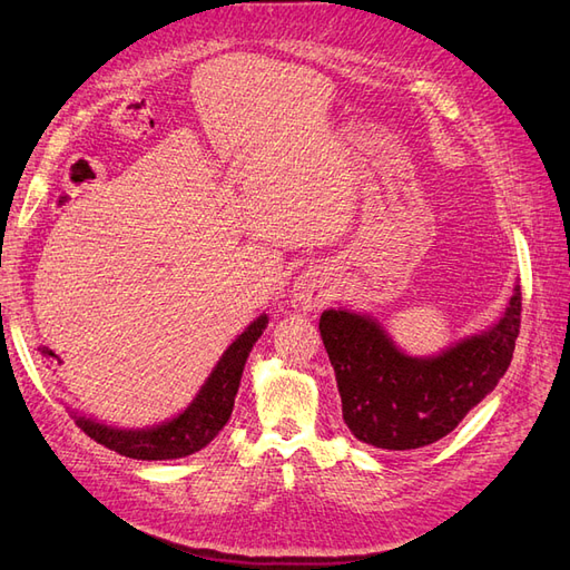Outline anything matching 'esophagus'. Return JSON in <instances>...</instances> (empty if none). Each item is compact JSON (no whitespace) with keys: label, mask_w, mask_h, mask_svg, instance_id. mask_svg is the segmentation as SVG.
Returning a JSON list of instances; mask_svg holds the SVG:
<instances>
[{"label":"esophagus","mask_w":570,"mask_h":570,"mask_svg":"<svg viewBox=\"0 0 570 570\" xmlns=\"http://www.w3.org/2000/svg\"><path fill=\"white\" fill-rule=\"evenodd\" d=\"M327 299H331V295H327L325 283L316 273H304L295 281V295H292V302H295L299 312H316V308H321Z\"/></svg>","instance_id":"obj_1"}]
</instances>
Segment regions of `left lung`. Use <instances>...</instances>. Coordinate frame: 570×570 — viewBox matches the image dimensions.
<instances>
[{
    "label": "left lung",
    "instance_id": "1",
    "mask_svg": "<svg viewBox=\"0 0 570 570\" xmlns=\"http://www.w3.org/2000/svg\"><path fill=\"white\" fill-rule=\"evenodd\" d=\"M318 331L335 368L342 419L377 450H419L450 435L494 390L521 331V287L490 331L438 356H409L371 316L327 308Z\"/></svg>",
    "mask_w": 570,
    "mask_h": 570
}]
</instances>
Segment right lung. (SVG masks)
<instances>
[{"instance_id":"add662e5","label":"right lung","mask_w":570,"mask_h":570,"mask_svg":"<svg viewBox=\"0 0 570 570\" xmlns=\"http://www.w3.org/2000/svg\"><path fill=\"white\" fill-rule=\"evenodd\" d=\"M266 323L268 318L264 314L247 325V331L223 352L220 361L212 371V375L206 377L199 394L180 416L142 430L111 428L85 416H76V423L80 425L82 433L90 435L95 442L105 444L109 450L130 459H183L204 450L230 419L239 377H243L245 371V361L254 347V342L262 337Z\"/></svg>"}]
</instances>
